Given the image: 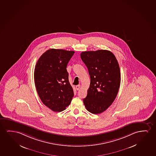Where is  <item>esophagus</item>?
Listing matches in <instances>:
<instances>
[{
    "mask_svg": "<svg viewBox=\"0 0 156 156\" xmlns=\"http://www.w3.org/2000/svg\"><path fill=\"white\" fill-rule=\"evenodd\" d=\"M80 88H81V86H80V85H77V86H76V89L77 90H79Z\"/></svg>",
    "mask_w": 156,
    "mask_h": 156,
    "instance_id": "34e87169",
    "label": "esophagus"
}]
</instances>
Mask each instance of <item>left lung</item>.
<instances>
[{
  "instance_id": "1",
  "label": "left lung",
  "mask_w": 156,
  "mask_h": 156,
  "mask_svg": "<svg viewBox=\"0 0 156 156\" xmlns=\"http://www.w3.org/2000/svg\"><path fill=\"white\" fill-rule=\"evenodd\" d=\"M80 55L90 77L84 104L89 112L100 114L110 107L118 94L121 80L118 62L110 51H85Z\"/></svg>"
}]
</instances>
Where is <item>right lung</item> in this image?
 <instances>
[{
    "mask_svg": "<svg viewBox=\"0 0 156 156\" xmlns=\"http://www.w3.org/2000/svg\"><path fill=\"white\" fill-rule=\"evenodd\" d=\"M74 52L49 49L36 65L34 81L38 94L42 103L54 112L66 110L74 96L66 67Z\"/></svg>",
    "mask_w": 156,
    "mask_h": 156,
    "instance_id": "add662e5",
    "label": "right lung"
}]
</instances>
